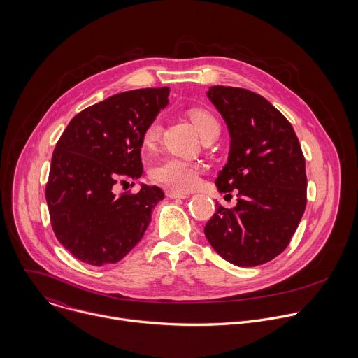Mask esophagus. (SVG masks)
Listing matches in <instances>:
<instances>
[{"label":"esophagus","mask_w":358,"mask_h":358,"mask_svg":"<svg viewBox=\"0 0 358 358\" xmlns=\"http://www.w3.org/2000/svg\"><path fill=\"white\" fill-rule=\"evenodd\" d=\"M167 196L170 198H181V199H185L189 196V194L187 192H178V191H173V189H169L167 191Z\"/></svg>","instance_id":"1"}]
</instances>
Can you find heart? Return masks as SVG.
Returning a JSON list of instances; mask_svg holds the SVG:
<instances>
[{"label": "heart", "mask_w": 358, "mask_h": 358, "mask_svg": "<svg viewBox=\"0 0 358 358\" xmlns=\"http://www.w3.org/2000/svg\"><path fill=\"white\" fill-rule=\"evenodd\" d=\"M188 116L202 138L211 136L215 131H220V124L217 119L208 110L189 109ZM160 134H162L160 119L151 120L143 133V145L145 148H152L159 141ZM152 177H155V180H157L159 182L173 189L189 191L196 187L199 181V171L194 163L170 156L162 160L155 167Z\"/></svg>", "instance_id": "b5f03b06"}]
</instances>
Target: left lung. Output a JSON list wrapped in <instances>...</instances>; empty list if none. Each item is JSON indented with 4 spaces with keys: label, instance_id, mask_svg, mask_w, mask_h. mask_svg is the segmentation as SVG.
<instances>
[{
    "label": "left lung",
    "instance_id": "left-lung-1",
    "mask_svg": "<svg viewBox=\"0 0 358 358\" xmlns=\"http://www.w3.org/2000/svg\"><path fill=\"white\" fill-rule=\"evenodd\" d=\"M207 96L231 137L215 184L220 192L238 189V202L232 210L217 202L203 232L229 264L258 266L286 249L303 217L308 180L301 147L264 96L232 86H211Z\"/></svg>",
    "mask_w": 358,
    "mask_h": 358
}]
</instances>
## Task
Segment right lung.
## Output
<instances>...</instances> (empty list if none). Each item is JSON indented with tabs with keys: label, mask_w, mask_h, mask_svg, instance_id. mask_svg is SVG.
<instances>
[{
	"label": "right lung",
	"mask_w": 358,
	"mask_h": 358,
	"mask_svg": "<svg viewBox=\"0 0 358 358\" xmlns=\"http://www.w3.org/2000/svg\"><path fill=\"white\" fill-rule=\"evenodd\" d=\"M169 94L166 86L110 96L78 113L57 143L45 196L58 241L79 261H122L164 198L156 185L122 195L115 185L141 177L143 133L169 105Z\"/></svg>",
	"instance_id": "right-lung-1"
}]
</instances>
